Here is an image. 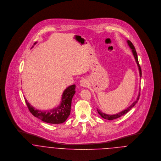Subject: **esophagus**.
Here are the masks:
<instances>
[{"label":"esophagus","instance_id":"esophagus-1","mask_svg":"<svg viewBox=\"0 0 161 161\" xmlns=\"http://www.w3.org/2000/svg\"><path fill=\"white\" fill-rule=\"evenodd\" d=\"M80 85L82 86V87H88L89 86V80L86 79H82L80 81Z\"/></svg>","mask_w":161,"mask_h":161}]
</instances>
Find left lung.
I'll return each instance as SVG.
<instances>
[{"label": "left lung", "instance_id": "8db88e82", "mask_svg": "<svg viewBox=\"0 0 161 161\" xmlns=\"http://www.w3.org/2000/svg\"><path fill=\"white\" fill-rule=\"evenodd\" d=\"M127 43H128V45L130 46V47L132 49V53H133V56H134V57H135V59L137 65H138V69H139V75H140V77H141L142 72H141V67H140V66H139V64L138 55H137V53H136V49H135V47L134 45H133V43H132L130 40H127ZM139 96H140V92H139L138 97H137L136 101H135V102H134L129 107H128L126 109H125V110L121 111V112H119V113H118V114H115V115H110L105 114L102 112L100 110H98V109H97V110L98 114L100 115L103 118L106 119H108V120H113V119H116V118H119V117H120V116H121L125 115L126 114H127V113L136 105V103L138 102V100H139Z\"/></svg>", "mask_w": 161, "mask_h": 161}]
</instances>
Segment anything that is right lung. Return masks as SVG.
<instances>
[{"label": "right lung", "instance_id": "1", "mask_svg": "<svg viewBox=\"0 0 161 161\" xmlns=\"http://www.w3.org/2000/svg\"><path fill=\"white\" fill-rule=\"evenodd\" d=\"M36 43H35L34 45ZM75 86H69L62 95L60 105L51 110L42 111L35 109L25 99L26 105L31 114L35 117L40 119L44 122L51 124H60L64 123L69 117L70 114L72 98L75 93Z\"/></svg>", "mask_w": 161, "mask_h": 161}]
</instances>
